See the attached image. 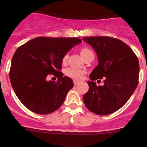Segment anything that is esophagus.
<instances>
[{
    "label": "esophagus",
    "mask_w": 147,
    "mask_h": 147,
    "mask_svg": "<svg viewBox=\"0 0 147 147\" xmlns=\"http://www.w3.org/2000/svg\"><path fill=\"white\" fill-rule=\"evenodd\" d=\"M74 85H77L79 84V82L76 81V80H74Z\"/></svg>",
    "instance_id": "1"
}]
</instances>
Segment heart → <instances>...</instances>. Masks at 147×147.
<instances>
[{"label": "heart", "instance_id": "1", "mask_svg": "<svg viewBox=\"0 0 147 147\" xmlns=\"http://www.w3.org/2000/svg\"><path fill=\"white\" fill-rule=\"evenodd\" d=\"M80 52L84 59H85L88 57L93 54V51L87 47L82 48L80 49ZM67 59H68V54H65L63 56V57H62V63L63 64L66 63V62L67 61ZM85 71L83 69L75 68V67H69V68H67L65 71V74L67 76L72 78V79H74V80H81L82 78L83 77V75L85 74Z\"/></svg>", "mask_w": 147, "mask_h": 147}]
</instances>
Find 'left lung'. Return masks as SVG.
<instances>
[{
    "label": "left lung",
    "mask_w": 147,
    "mask_h": 147,
    "mask_svg": "<svg viewBox=\"0 0 147 147\" xmlns=\"http://www.w3.org/2000/svg\"><path fill=\"white\" fill-rule=\"evenodd\" d=\"M98 57V64L90 75L88 91L83 96L87 108L97 115L111 114L121 108L138 83L139 62L123 41L109 37H85ZM105 79L102 86L94 81ZM100 81V80H98Z\"/></svg>",
    "instance_id": "8db88e82"
}]
</instances>
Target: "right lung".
<instances>
[{"label":"right lung","instance_id":"obj_1","mask_svg":"<svg viewBox=\"0 0 147 147\" xmlns=\"http://www.w3.org/2000/svg\"><path fill=\"white\" fill-rule=\"evenodd\" d=\"M82 40L76 37H39L29 40L16 50L9 71L11 86L26 107L46 115L57 110L67 92L74 87L71 78L63 76L62 57ZM49 74L57 82L47 81Z\"/></svg>","mask_w":147,"mask_h":147}]
</instances>
